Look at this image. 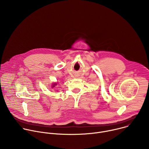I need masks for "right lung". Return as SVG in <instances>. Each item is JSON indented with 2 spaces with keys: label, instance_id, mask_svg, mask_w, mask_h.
<instances>
[{
  "label": "right lung",
  "instance_id": "1",
  "mask_svg": "<svg viewBox=\"0 0 149 149\" xmlns=\"http://www.w3.org/2000/svg\"><path fill=\"white\" fill-rule=\"evenodd\" d=\"M55 85H56V84H54V86H55Z\"/></svg>",
  "mask_w": 149,
  "mask_h": 149
}]
</instances>
